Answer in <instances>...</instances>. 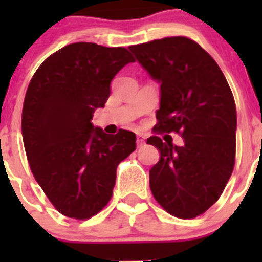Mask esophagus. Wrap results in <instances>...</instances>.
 Returning a JSON list of instances; mask_svg holds the SVG:
<instances>
[{
  "instance_id": "obj_1",
  "label": "esophagus",
  "mask_w": 262,
  "mask_h": 262,
  "mask_svg": "<svg viewBox=\"0 0 262 262\" xmlns=\"http://www.w3.org/2000/svg\"><path fill=\"white\" fill-rule=\"evenodd\" d=\"M146 141L147 138L143 136V134H138V136H137V147L144 146V144H146Z\"/></svg>"
}]
</instances>
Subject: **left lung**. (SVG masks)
Masks as SVG:
<instances>
[{
	"instance_id": "left-lung-1",
	"label": "left lung",
	"mask_w": 262,
	"mask_h": 262,
	"mask_svg": "<svg viewBox=\"0 0 262 262\" xmlns=\"http://www.w3.org/2000/svg\"><path fill=\"white\" fill-rule=\"evenodd\" d=\"M160 86L155 130L176 132L182 146L147 143L160 150L149 171L155 199L178 218H195L219 199L232 175L236 156L237 114L229 84L215 60L185 36L129 47Z\"/></svg>"
}]
</instances>
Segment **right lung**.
<instances>
[{"mask_svg":"<svg viewBox=\"0 0 262 262\" xmlns=\"http://www.w3.org/2000/svg\"><path fill=\"white\" fill-rule=\"evenodd\" d=\"M128 49L73 43L47 58L29 83L21 130L34 178L63 215L89 219L112 199L116 167L136 149V134L115 136L91 123Z\"/></svg>","mask_w":262,"mask_h":262,"instance_id":"1","label":"right lung"}]
</instances>
